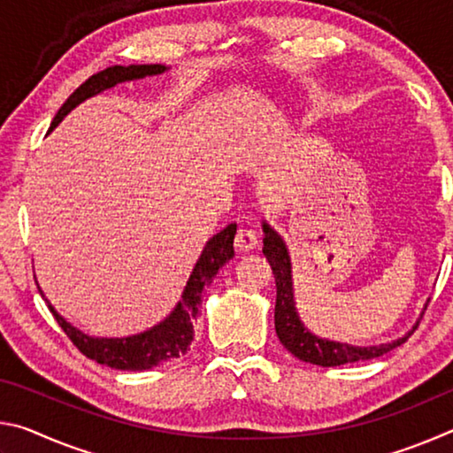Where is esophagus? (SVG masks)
Listing matches in <instances>:
<instances>
[{
    "label": "esophagus",
    "instance_id": "esophagus-1",
    "mask_svg": "<svg viewBox=\"0 0 453 453\" xmlns=\"http://www.w3.org/2000/svg\"><path fill=\"white\" fill-rule=\"evenodd\" d=\"M257 245V234L250 227H240L235 234V250L237 251H250Z\"/></svg>",
    "mask_w": 453,
    "mask_h": 453
}]
</instances>
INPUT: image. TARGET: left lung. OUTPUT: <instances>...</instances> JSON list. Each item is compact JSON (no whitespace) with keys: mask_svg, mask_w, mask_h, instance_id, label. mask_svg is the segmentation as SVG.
Instances as JSON below:
<instances>
[{"mask_svg":"<svg viewBox=\"0 0 453 453\" xmlns=\"http://www.w3.org/2000/svg\"><path fill=\"white\" fill-rule=\"evenodd\" d=\"M264 256L272 265L273 278H275V289H278V296H275V334H278L280 342L283 348L291 351L296 357H300L302 362L324 365V367H334L342 364H351L359 362V359H372L388 354L389 349L408 340V335H403L402 340H395L392 343H381V346H372V348H356L348 346V343H337V342H327L319 340L297 318L296 308H294V291H291V265H289V256L286 245H283L281 237L273 232L270 226L264 224Z\"/></svg>","mask_w":453,"mask_h":453,"instance_id":"obj_1","label":"left lung"}]
</instances>
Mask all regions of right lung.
<instances>
[{"label": "right lung", "mask_w": 453, "mask_h": 453, "mask_svg": "<svg viewBox=\"0 0 453 453\" xmlns=\"http://www.w3.org/2000/svg\"><path fill=\"white\" fill-rule=\"evenodd\" d=\"M165 72L164 65L151 64V65H113L107 70L94 73L89 80H86L81 86L73 91V94L65 99V104L59 107L56 118L51 121V127H56L67 113H70L75 105L81 104L83 99L99 94L105 88L116 86L119 81L145 78V75H156ZM234 235H235V224H229L226 229H221L218 235L205 243L202 251V257L197 259L194 272L189 275V281L183 291L181 302L173 313L162 324L151 327L150 332H143L134 337H121V340H99V337H89L81 334L80 329L67 324V321L59 316V313L51 308L48 302V308L51 310L53 318L64 329L65 335L70 337L72 343L78 348L83 356L94 359V362L113 367V370L124 372H143L151 370L164 362H172V359L183 356L194 342V321L199 313V303H202L203 289L210 286L216 278V273L227 259L234 257Z\"/></svg>", "instance_id": "1"}]
</instances>
